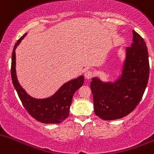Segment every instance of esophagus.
I'll return each mask as SVG.
<instances>
[{"label":"esophagus","instance_id":"esophagus-1","mask_svg":"<svg viewBox=\"0 0 154 154\" xmlns=\"http://www.w3.org/2000/svg\"><path fill=\"white\" fill-rule=\"evenodd\" d=\"M84 75H85V78L86 79H91L94 75V74H93V72L91 70H87V71H86Z\"/></svg>","mask_w":154,"mask_h":154}]
</instances>
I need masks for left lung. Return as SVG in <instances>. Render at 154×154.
Instances as JSON below:
<instances>
[{"label":"left lung","instance_id":"8db88e82","mask_svg":"<svg viewBox=\"0 0 154 154\" xmlns=\"http://www.w3.org/2000/svg\"><path fill=\"white\" fill-rule=\"evenodd\" d=\"M132 43L126 49L121 76L114 82L91 79L94 113L103 120H116L129 114L142 99L148 84V49L143 38L135 31L132 30Z\"/></svg>","mask_w":154,"mask_h":154}]
</instances>
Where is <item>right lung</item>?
I'll use <instances>...</instances> for the list:
<instances>
[{
  "instance_id": "add662e5",
  "label": "right lung",
  "mask_w": 154,
  "mask_h": 154,
  "mask_svg": "<svg viewBox=\"0 0 154 154\" xmlns=\"http://www.w3.org/2000/svg\"><path fill=\"white\" fill-rule=\"evenodd\" d=\"M27 34L22 35L17 41L12 51L11 74L14 86L16 89L22 105L31 116L44 124H60L69 116L74 93L84 84L83 75L69 81L64 84L56 93L45 99L32 97L20 86L16 73V53L15 50Z\"/></svg>"
}]
</instances>
